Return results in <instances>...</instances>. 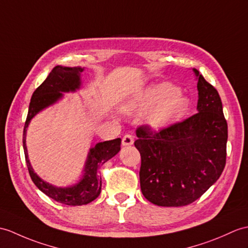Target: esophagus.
Returning a JSON list of instances; mask_svg holds the SVG:
<instances>
[{
    "mask_svg": "<svg viewBox=\"0 0 248 248\" xmlns=\"http://www.w3.org/2000/svg\"><path fill=\"white\" fill-rule=\"evenodd\" d=\"M123 146H131L133 145L134 142V138L132 135L130 134H125L124 137H123Z\"/></svg>",
    "mask_w": 248,
    "mask_h": 248,
    "instance_id": "34e87169",
    "label": "esophagus"
}]
</instances>
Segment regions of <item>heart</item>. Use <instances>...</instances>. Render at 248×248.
<instances>
[{
	"label": "heart",
	"mask_w": 248,
	"mask_h": 248,
	"mask_svg": "<svg viewBox=\"0 0 248 248\" xmlns=\"http://www.w3.org/2000/svg\"><path fill=\"white\" fill-rule=\"evenodd\" d=\"M189 101L171 83L154 84L138 93L130 103L134 111H147L146 123L155 129H163L182 119L188 111Z\"/></svg>",
	"instance_id": "1"
}]
</instances>
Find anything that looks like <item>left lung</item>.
Masks as SVG:
<instances>
[{"label":"left lung","instance_id":"8db88e82","mask_svg":"<svg viewBox=\"0 0 248 248\" xmlns=\"http://www.w3.org/2000/svg\"><path fill=\"white\" fill-rule=\"evenodd\" d=\"M193 71L199 77L198 113L158 131L148 124L136 130L141 192L158 206L193 203L217 181L226 164L228 131L220 95Z\"/></svg>","mask_w":248,"mask_h":248}]
</instances>
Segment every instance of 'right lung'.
Listing matches in <instances>:
<instances>
[{
  "instance_id": "1",
  "label": "right lung",
  "mask_w": 248,
  "mask_h": 248,
  "mask_svg": "<svg viewBox=\"0 0 248 248\" xmlns=\"http://www.w3.org/2000/svg\"><path fill=\"white\" fill-rule=\"evenodd\" d=\"M83 70L84 68L81 67H64L60 65H57L51 70L43 83L33 92L30 108H28L24 131H23V148H24L25 160L28 172H30L34 185L47 197L55 200L56 202L68 206L85 205L98 198L101 191V176L98 174V169L100 168L101 165L119 152L122 140L116 138L113 140L98 142L90 150L82 180L72 187L57 188L41 180L33 172L30 159H28L25 136L26 128L34 115L60 99L62 97V92H70L79 89L80 83H81L80 73L83 72Z\"/></svg>"
}]
</instances>
